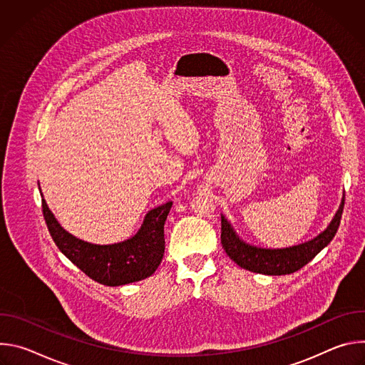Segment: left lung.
<instances>
[{"instance_id": "8db88e82", "label": "left lung", "mask_w": 365, "mask_h": 365, "mask_svg": "<svg viewBox=\"0 0 365 365\" xmlns=\"http://www.w3.org/2000/svg\"><path fill=\"white\" fill-rule=\"evenodd\" d=\"M344 202L345 196L341 200L339 210L336 211L334 220L324 232L307 242L287 248H262L250 245L238 238L231 224L224 215H221V244L232 262L252 273L269 276L294 273L306 266L312 258L317 257V254H319L332 241L341 224Z\"/></svg>"}]
</instances>
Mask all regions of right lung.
<instances>
[{
  "label": "right lung",
  "instance_id": "add662e5",
  "mask_svg": "<svg viewBox=\"0 0 365 365\" xmlns=\"http://www.w3.org/2000/svg\"><path fill=\"white\" fill-rule=\"evenodd\" d=\"M43 196V195H41ZM43 217L58 248L92 280L106 286H123L151 276L165 254V222L172 202L151 210L138 232L123 242L98 245L65 231L41 199Z\"/></svg>",
  "mask_w": 365,
  "mask_h": 365
}]
</instances>
